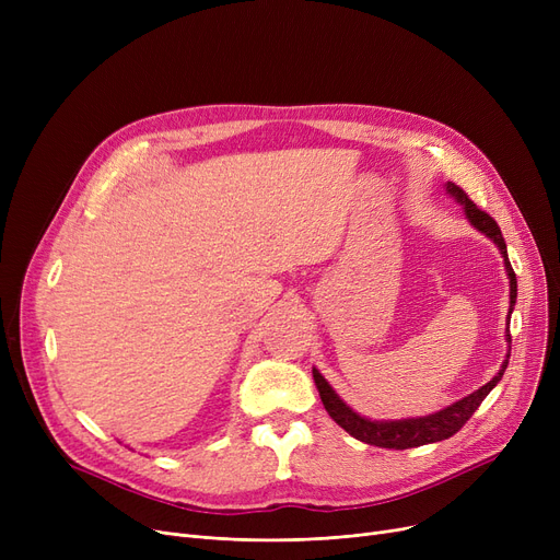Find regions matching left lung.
<instances>
[{
  "label": "left lung",
  "instance_id": "obj_1",
  "mask_svg": "<svg viewBox=\"0 0 560 560\" xmlns=\"http://www.w3.org/2000/svg\"><path fill=\"white\" fill-rule=\"evenodd\" d=\"M447 190L465 206V213L479 231H483L488 238L494 241V245L502 249L504 254V262H506V272L511 279V311L515 306L517 300V279L515 272L511 268V260L506 254V243L499 224L486 213L481 211L479 206L467 197V192L463 188H458L456 184H450ZM509 342H511V334H509ZM509 357L502 365V370L497 372V376L492 381H488L486 386H481L477 393L463 397L460 401L447 406L440 413L427 416V418H416V420H395V422H372L365 420L361 416H357L336 393L334 388L327 384L325 376H322L317 370H313V378L315 386L319 390L322 404H325L327 413L331 416V420L342 427L349 435H354L357 440L365 445H374V447H384V450H410V447H420V445H429V443H438V440H447L452 438L456 431L463 429V424L475 416V410L481 406V401L488 397V393L499 384V378L504 376L506 368H509Z\"/></svg>",
  "mask_w": 560,
  "mask_h": 560
}]
</instances>
